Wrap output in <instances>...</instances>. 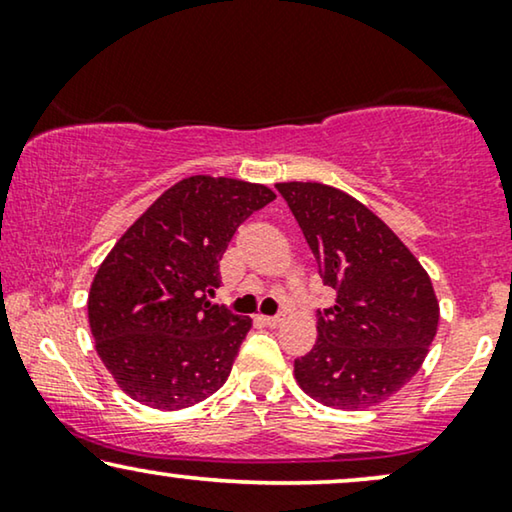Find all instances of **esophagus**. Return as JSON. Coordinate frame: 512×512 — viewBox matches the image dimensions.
<instances>
[{
    "mask_svg": "<svg viewBox=\"0 0 512 512\" xmlns=\"http://www.w3.org/2000/svg\"><path fill=\"white\" fill-rule=\"evenodd\" d=\"M263 321H265V326L277 328L284 321V314H275V317H263Z\"/></svg>",
    "mask_w": 512,
    "mask_h": 512,
    "instance_id": "1",
    "label": "esophagus"
}]
</instances>
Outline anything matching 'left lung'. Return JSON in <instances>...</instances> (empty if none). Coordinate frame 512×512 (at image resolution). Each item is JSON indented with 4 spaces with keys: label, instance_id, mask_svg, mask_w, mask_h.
<instances>
[{
    "label": "left lung",
    "instance_id": "left-lung-1",
    "mask_svg": "<svg viewBox=\"0 0 512 512\" xmlns=\"http://www.w3.org/2000/svg\"><path fill=\"white\" fill-rule=\"evenodd\" d=\"M296 216L335 305L317 310V342L293 363L300 389L340 410L394 396L422 366L438 328L426 270L387 223L326 184L275 186Z\"/></svg>",
    "mask_w": 512,
    "mask_h": 512
}]
</instances>
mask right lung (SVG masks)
<instances>
[{"label":"right lung","instance_id":"right-lung-1","mask_svg":"<svg viewBox=\"0 0 512 512\" xmlns=\"http://www.w3.org/2000/svg\"><path fill=\"white\" fill-rule=\"evenodd\" d=\"M275 200L268 186L181 179L104 258L88 293L95 349L137 403L181 410L228 380L251 319L214 305L219 261L240 223Z\"/></svg>","mask_w":512,"mask_h":512}]
</instances>
